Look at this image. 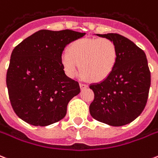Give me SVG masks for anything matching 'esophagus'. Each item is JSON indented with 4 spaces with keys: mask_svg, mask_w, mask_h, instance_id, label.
I'll list each match as a JSON object with an SVG mask.
<instances>
[{
    "mask_svg": "<svg viewBox=\"0 0 158 158\" xmlns=\"http://www.w3.org/2000/svg\"><path fill=\"white\" fill-rule=\"evenodd\" d=\"M79 86H80V89H81V90H83V89H84L88 88V84H79Z\"/></svg>",
    "mask_w": 158,
    "mask_h": 158,
    "instance_id": "1",
    "label": "esophagus"
}]
</instances>
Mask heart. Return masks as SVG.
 Masks as SVG:
<instances>
[{
	"label": "heart",
	"mask_w": 158,
	"mask_h": 158,
	"mask_svg": "<svg viewBox=\"0 0 158 158\" xmlns=\"http://www.w3.org/2000/svg\"><path fill=\"white\" fill-rule=\"evenodd\" d=\"M60 61L69 78H75L81 69L85 78L99 82L114 71L118 61V48L112 40L107 38L79 39L69 45Z\"/></svg>",
	"instance_id": "b5f03b06"
}]
</instances>
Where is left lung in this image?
Wrapping results in <instances>:
<instances>
[{"mask_svg": "<svg viewBox=\"0 0 158 158\" xmlns=\"http://www.w3.org/2000/svg\"><path fill=\"white\" fill-rule=\"evenodd\" d=\"M96 35L116 44L118 61L107 79L89 85L94 93L89 113L101 123L123 126L137 118L146 106L151 84L148 60L144 51L124 36L114 33Z\"/></svg>", "mask_w": 158, "mask_h": 158, "instance_id": "obj_1", "label": "left lung"}]
</instances>
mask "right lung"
<instances>
[{
  "label": "right lung",
  "mask_w": 158,
  "mask_h": 158,
  "mask_svg": "<svg viewBox=\"0 0 158 158\" xmlns=\"http://www.w3.org/2000/svg\"><path fill=\"white\" fill-rule=\"evenodd\" d=\"M84 35L70 30H41L15 47L6 86L12 108L23 121L43 127L64 118L80 88L66 75L60 59L67 44Z\"/></svg>",
  "instance_id": "right-lung-1"
}]
</instances>
